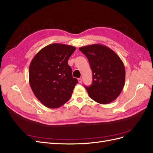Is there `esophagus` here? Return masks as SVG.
<instances>
[{"instance_id":"1","label":"esophagus","mask_w":153,"mask_h":153,"mask_svg":"<svg viewBox=\"0 0 153 153\" xmlns=\"http://www.w3.org/2000/svg\"><path fill=\"white\" fill-rule=\"evenodd\" d=\"M78 82H79V83H82V78H78Z\"/></svg>"}]
</instances>
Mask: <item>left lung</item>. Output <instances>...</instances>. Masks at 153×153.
Listing matches in <instances>:
<instances>
[{"label": "left lung", "instance_id": "8db88e82", "mask_svg": "<svg viewBox=\"0 0 153 153\" xmlns=\"http://www.w3.org/2000/svg\"><path fill=\"white\" fill-rule=\"evenodd\" d=\"M87 56L93 73V82L85 86L89 97L101 104L112 102L125 85L126 69L120 58L113 50L94 44L79 48Z\"/></svg>", "mask_w": 153, "mask_h": 153}]
</instances>
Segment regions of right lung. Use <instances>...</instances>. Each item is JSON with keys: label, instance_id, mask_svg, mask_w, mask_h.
<instances>
[{"label": "right lung", "instance_id": "add662e5", "mask_svg": "<svg viewBox=\"0 0 153 153\" xmlns=\"http://www.w3.org/2000/svg\"><path fill=\"white\" fill-rule=\"evenodd\" d=\"M76 48L54 43L44 47L32 59L29 82L36 98L48 108H58L71 98L78 83L68 59Z\"/></svg>", "mask_w": 153, "mask_h": 153}]
</instances>
